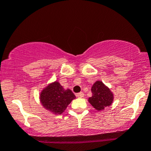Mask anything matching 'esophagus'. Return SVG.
I'll use <instances>...</instances> for the list:
<instances>
[{"label":"esophagus","instance_id":"1","mask_svg":"<svg viewBox=\"0 0 151 151\" xmlns=\"http://www.w3.org/2000/svg\"><path fill=\"white\" fill-rule=\"evenodd\" d=\"M83 96H84V94H83V92H80V93H78L77 94V96L79 98H83Z\"/></svg>","mask_w":151,"mask_h":151}]
</instances>
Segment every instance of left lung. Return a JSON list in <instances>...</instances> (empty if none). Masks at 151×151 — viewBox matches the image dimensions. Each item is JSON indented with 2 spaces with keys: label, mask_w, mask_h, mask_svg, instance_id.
<instances>
[{
  "label": "left lung",
  "mask_w": 151,
  "mask_h": 151,
  "mask_svg": "<svg viewBox=\"0 0 151 151\" xmlns=\"http://www.w3.org/2000/svg\"><path fill=\"white\" fill-rule=\"evenodd\" d=\"M92 96L88 99L89 103L98 110L110 106L113 101V96L110 89L101 81H97L91 88Z\"/></svg>",
  "instance_id": "1"
}]
</instances>
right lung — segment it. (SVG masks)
<instances>
[{
  "mask_svg": "<svg viewBox=\"0 0 151 151\" xmlns=\"http://www.w3.org/2000/svg\"><path fill=\"white\" fill-rule=\"evenodd\" d=\"M75 96L70 89L65 90L59 83L49 84L41 92L40 99L41 104L47 110L55 114H61L66 109Z\"/></svg>",
  "mask_w": 151,
  "mask_h": 151,
  "instance_id": "add662e5",
  "label": "right lung"
}]
</instances>
